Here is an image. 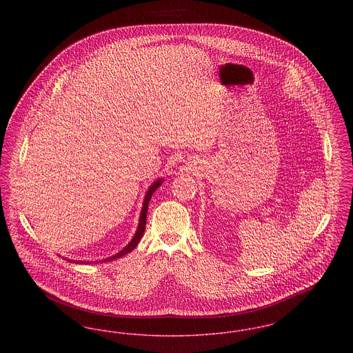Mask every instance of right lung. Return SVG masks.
Segmentation results:
<instances>
[{"label": "right lung", "instance_id": "right-lung-1", "mask_svg": "<svg viewBox=\"0 0 353 353\" xmlns=\"http://www.w3.org/2000/svg\"><path fill=\"white\" fill-rule=\"evenodd\" d=\"M163 183V179H159L157 181H154L153 184L150 186V189H148V192H147V194H145V197H144V202H143V209H141V213H140V221H139V226H137V230H136V233H134V238H132V241L121 250V252H119L118 254H115V255H112V256H110V258H107V259H103L104 262L105 261H112V259H117V258H120V256H123V255H125V254H128L130 252H132L134 248L137 246V243H139V241L141 239V236L144 234V230H145V223H147V212H148V203H150V200H151L152 194H153V192L161 185ZM70 262V261H68ZM74 262V261H72Z\"/></svg>", "mask_w": 353, "mask_h": 353}]
</instances>
